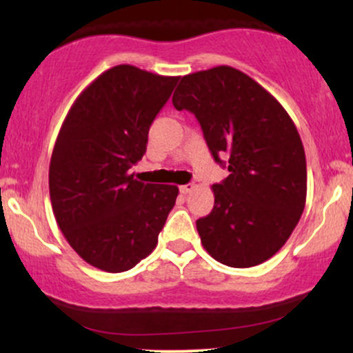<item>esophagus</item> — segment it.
<instances>
[{"label": "esophagus", "mask_w": 353, "mask_h": 353, "mask_svg": "<svg viewBox=\"0 0 353 353\" xmlns=\"http://www.w3.org/2000/svg\"><path fill=\"white\" fill-rule=\"evenodd\" d=\"M194 189H196V185H194V184H184V185H181V192H182V194L192 192Z\"/></svg>", "instance_id": "34e87169"}]
</instances>
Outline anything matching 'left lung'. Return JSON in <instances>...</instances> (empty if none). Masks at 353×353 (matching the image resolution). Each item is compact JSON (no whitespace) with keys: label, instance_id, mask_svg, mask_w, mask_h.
<instances>
[{"label":"left lung","instance_id":"obj_1","mask_svg":"<svg viewBox=\"0 0 353 353\" xmlns=\"http://www.w3.org/2000/svg\"><path fill=\"white\" fill-rule=\"evenodd\" d=\"M172 104L196 114L217 163L229 159L230 174L212 185V212L196 222L202 245L224 265L262 264L305 208V152L294 121L267 89L230 66L182 76Z\"/></svg>","mask_w":353,"mask_h":353}]
</instances>
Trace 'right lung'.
<instances>
[{
  "instance_id": "add662e5",
  "label": "right lung",
  "mask_w": 353,
  "mask_h": 353,
  "mask_svg": "<svg viewBox=\"0 0 353 353\" xmlns=\"http://www.w3.org/2000/svg\"><path fill=\"white\" fill-rule=\"evenodd\" d=\"M179 76L119 64L76 98L52 149L50 196L74 252L104 272L132 269L156 249L177 185L129 174L145 152L149 128Z\"/></svg>"
}]
</instances>
